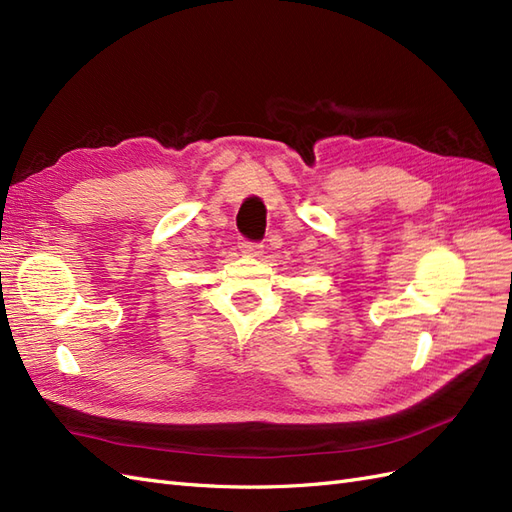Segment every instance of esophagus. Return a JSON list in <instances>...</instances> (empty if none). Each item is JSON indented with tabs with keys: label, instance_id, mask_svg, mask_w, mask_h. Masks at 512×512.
Masks as SVG:
<instances>
[{
	"label": "esophagus",
	"instance_id": "1",
	"mask_svg": "<svg viewBox=\"0 0 512 512\" xmlns=\"http://www.w3.org/2000/svg\"><path fill=\"white\" fill-rule=\"evenodd\" d=\"M259 244L257 242H251V240H240V251L244 253V255H259L261 251H259Z\"/></svg>",
	"mask_w": 512,
	"mask_h": 512
}]
</instances>
